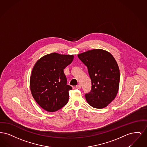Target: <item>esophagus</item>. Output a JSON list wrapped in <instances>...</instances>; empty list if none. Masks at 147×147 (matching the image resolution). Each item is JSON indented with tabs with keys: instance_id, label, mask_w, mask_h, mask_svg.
I'll use <instances>...</instances> for the list:
<instances>
[{
	"instance_id": "esophagus-1",
	"label": "esophagus",
	"mask_w": 147,
	"mask_h": 147,
	"mask_svg": "<svg viewBox=\"0 0 147 147\" xmlns=\"http://www.w3.org/2000/svg\"><path fill=\"white\" fill-rule=\"evenodd\" d=\"M81 88H82V86H81V85H80V84H79V85H78L76 86V88L78 89H80Z\"/></svg>"
}]
</instances>
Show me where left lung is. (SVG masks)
<instances>
[{
	"label": "left lung",
	"instance_id": "1",
	"mask_svg": "<svg viewBox=\"0 0 147 147\" xmlns=\"http://www.w3.org/2000/svg\"><path fill=\"white\" fill-rule=\"evenodd\" d=\"M78 57L87 67L91 79V90L85 95L87 102L94 108H104L118 92L120 75L117 63L110 53L103 49L88 51Z\"/></svg>",
	"mask_w": 147,
	"mask_h": 147
}]
</instances>
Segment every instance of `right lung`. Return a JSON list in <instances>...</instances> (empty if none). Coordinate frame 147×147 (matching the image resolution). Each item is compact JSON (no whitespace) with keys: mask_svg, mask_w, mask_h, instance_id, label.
<instances>
[{"mask_svg":"<svg viewBox=\"0 0 147 147\" xmlns=\"http://www.w3.org/2000/svg\"><path fill=\"white\" fill-rule=\"evenodd\" d=\"M73 55L52 53L35 64L30 77V89L36 102L48 112L56 111L68 103L69 91L63 70L72 62Z\"/></svg>","mask_w":147,"mask_h":147,"instance_id":"right-lung-1","label":"right lung"}]
</instances>
